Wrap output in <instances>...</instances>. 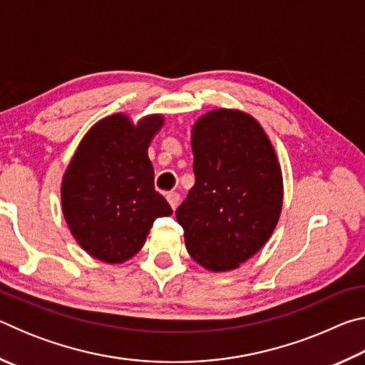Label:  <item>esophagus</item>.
I'll use <instances>...</instances> for the list:
<instances>
[{
	"label": "esophagus",
	"mask_w": 365,
	"mask_h": 365,
	"mask_svg": "<svg viewBox=\"0 0 365 365\" xmlns=\"http://www.w3.org/2000/svg\"><path fill=\"white\" fill-rule=\"evenodd\" d=\"M168 201H169V205L172 206V209H177L178 201H180V195H178L177 191H170V193L168 195Z\"/></svg>",
	"instance_id": "34e87169"
}]
</instances>
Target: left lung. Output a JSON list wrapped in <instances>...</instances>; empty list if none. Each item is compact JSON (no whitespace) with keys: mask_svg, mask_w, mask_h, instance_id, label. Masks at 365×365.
Wrapping results in <instances>:
<instances>
[{"mask_svg":"<svg viewBox=\"0 0 365 365\" xmlns=\"http://www.w3.org/2000/svg\"><path fill=\"white\" fill-rule=\"evenodd\" d=\"M195 185L177 207L187 250L215 272L237 269L262 248L279 222L280 165L251 115L215 109L195 123Z\"/></svg>","mask_w":365,"mask_h":365,"instance_id":"left-lung-1","label":"left lung"}]
</instances>
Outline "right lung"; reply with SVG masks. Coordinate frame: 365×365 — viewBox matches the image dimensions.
I'll use <instances>...</instances> for the list:
<instances>
[{
    "mask_svg": "<svg viewBox=\"0 0 365 365\" xmlns=\"http://www.w3.org/2000/svg\"><path fill=\"white\" fill-rule=\"evenodd\" d=\"M163 117L148 115L135 127L114 114L85 135L66 170L61 200L67 225L80 246L100 261L119 264L141 250L158 217L172 214L154 190L148 146Z\"/></svg>",
    "mask_w": 365,
    "mask_h": 365,
    "instance_id": "obj_1",
    "label": "right lung"
}]
</instances>
